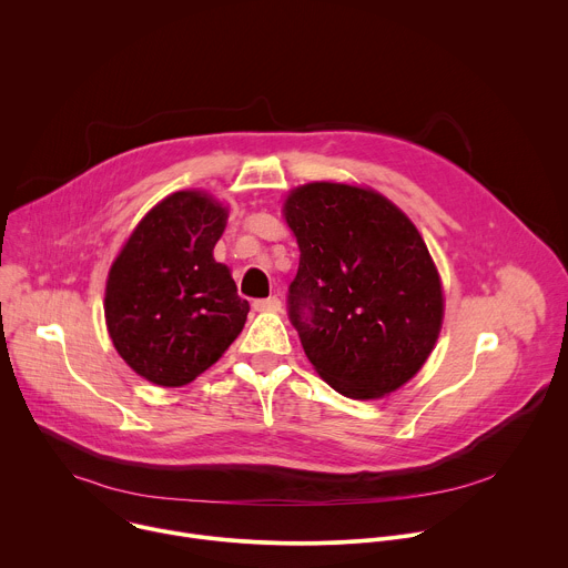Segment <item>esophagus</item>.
<instances>
[{
  "label": "esophagus",
  "instance_id": "esophagus-1",
  "mask_svg": "<svg viewBox=\"0 0 568 568\" xmlns=\"http://www.w3.org/2000/svg\"><path fill=\"white\" fill-rule=\"evenodd\" d=\"M254 310H258V312H281V298L278 296L258 298V301H254Z\"/></svg>",
  "mask_w": 568,
  "mask_h": 568
}]
</instances>
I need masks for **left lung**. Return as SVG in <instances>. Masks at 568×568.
Listing matches in <instances>:
<instances>
[{
	"instance_id": "left-lung-1",
	"label": "left lung",
	"mask_w": 568,
	"mask_h": 568,
	"mask_svg": "<svg viewBox=\"0 0 568 568\" xmlns=\"http://www.w3.org/2000/svg\"><path fill=\"white\" fill-rule=\"evenodd\" d=\"M283 215L298 242L287 314L314 371L375 399L409 382L443 326V287L416 224L384 195L333 182L294 189Z\"/></svg>"
}]
</instances>
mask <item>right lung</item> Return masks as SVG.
Returning a JSON list of instances; mask_svg holds the SVG:
<instances>
[{
	"mask_svg": "<svg viewBox=\"0 0 568 568\" xmlns=\"http://www.w3.org/2000/svg\"><path fill=\"white\" fill-rule=\"evenodd\" d=\"M224 226L220 202L178 191L145 213L112 263L108 331L125 364L152 384L193 382L245 328L250 303L213 258Z\"/></svg>",
	"mask_w": 568,
	"mask_h": 568,
	"instance_id": "add662e5",
	"label": "right lung"
}]
</instances>
